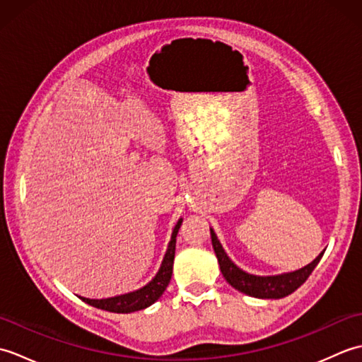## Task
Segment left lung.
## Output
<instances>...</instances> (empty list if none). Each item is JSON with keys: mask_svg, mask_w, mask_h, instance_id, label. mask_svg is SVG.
I'll list each match as a JSON object with an SVG mask.
<instances>
[{"mask_svg": "<svg viewBox=\"0 0 362 362\" xmlns=\"http://www.w3.org/2000/svg\"><path fill=\"white\" fill-rule=\"evenodd\" d=\"M210 233H211L213 249L218 257L221 272L224 275V279L232 284L235 289L258 298H281L292 294V292L302 286V284L308 280V276L314 271V267L317 266L322 255H324V252H322L320 255L313 261V263L298 269L296 272L275 275V276H257V275H250L247 272H244L240 267L235 266L232 263V259L227 257L224 249H222L221 243L218 241V238L211 228H210Z\"/></svg>", "mask_w": 362, "mask_h": 362, "instance_id": "1", "label": "left lung"}]
</instances>
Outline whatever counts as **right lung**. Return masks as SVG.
Instances as JSON below:
<instances>
[{"label":"right lung","instance_id":"1","mask_svg":"<svg viewBox=\"0 0 362 362\" xmlns=\"http://www.w3.org/2000/svg\"><path fill=\"white\" fill-rule=\"evenodd\" d=\"M180 226H182V219L177 222V226L174 227L171 241H169L166 255L163 258V263H161L160 271L157 272L156 276H153V280L146 284L144 288L129 292V294H124V296L110 297V298H101V300L86 298V297H81V298L86 303L95 306V308L110 311V313H134L138 310L148 308V306H151L153 302H157V300L161 297V294L165 292L166 286L169 284V280H171L174 255H175V236L179 233Z\"/></svg>","mask_w":362,"mask_h":362}]
</instances>
